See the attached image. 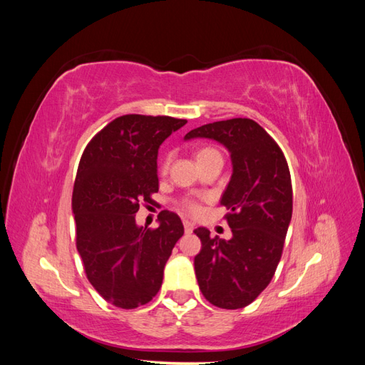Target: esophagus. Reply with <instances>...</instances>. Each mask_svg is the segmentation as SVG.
Listing matches in <instances>:
<instances>
[{
	"mask_svg": "<svg viewBox=\"0 0 365 365\" xmlns=\"http://www.w3.org/2000/svg\"><path fill=\"white\" fill-rule=\"evenodd\" d=\"M182 225H184V231L187 235L192 233L193 231V222H190V220H182Z\"/></svg>",
	"mask_w": 365,
	"mask_h": 365,
	"instance_id": "34e87169",
	"label": "esophagus"
}]
</instances>
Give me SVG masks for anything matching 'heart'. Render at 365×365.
Segmentation results:
<instances>
[{
    "label": "heart",
    "instance_id": "obj_1",
    "mask_svg": "<svg viewBox=\"0 0 365 365\" xmlns=\"http://www.w3.org/2000/svg\"><path fill=\"white\" fill-rule=\"evenodd\" d=\"M213 158H222V155H220V152L216 149V148H212V146H202L196 150V161L197 164H202V163H207L210 160ZM169 163H170V158L165 157L161 163V173H165L169 169ZM180 207L184 210V212L187 213H196L197 210H200V207H197V202L195 200H190V197H185V200H182L180 202Z\"/></svg>",
    "mask_w": 365,
    "mask_h": 365
}]
</instances>
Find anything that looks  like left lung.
Returning <instances> with one entry per match:
<instances>
[{
  "label": "left lung",
  "instance_id": "8db88e82",
  "mask_svg": "<svg viewBox=\"0 0 365 365\" xmlns=\"http://www.w3.org/2000/svg\"><path fill=\"white\" fill-rule=\"evenodd\" d=\"M213 138L230 150L233 175L220 205L231 228L230 240L196 228L201 251L195 274L205 300L222 309L252 303L271 283L280 262L292 216V184L284 153L251 118L215 121L184 138Z\"/></svg>",
  "mask_w": 365,
  "mask_h": 365
}]
</instances>
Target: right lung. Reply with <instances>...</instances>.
<instances>
[{"label": "right lung", "mask_w": 365, "mask_h": 365, "mask_svg": "<svg viewBox=\"0 0 365 365\" xmlns=\"http://www.w3.org/2000/svg\"><path fill=\"white\" fill-rule=\"evenodd\" d=\"M185 123L169 115H121L82 153L71 200L76 247L86 279L115 307L135 309L157 295L165 262L184 235L180 216L169 210L158 215V228L137 227L135 213L158 192L160 145Z\"/></svg>", "instance_id": "obj_1"}]
</instances>
